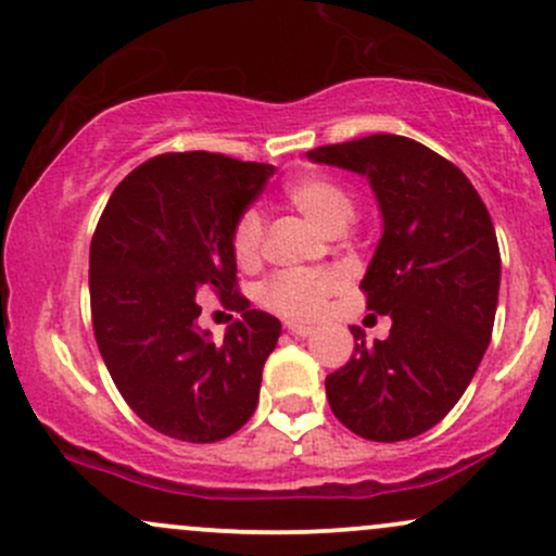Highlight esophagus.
<instances>
[{
    "label": "esophagus",
    "instance_id": "obj_1",
    "mask_svg": "<svg viewBox=\"0 0 556 556\" xmlns=\"http://www.w3.org/2000/svg\"><path fill=\"white\" fill-rule=\"evenodd\" d=\"M285 329L290 331L292 337H311V334H314V327H305V324H295V321H287Z\"/></svg>",
    "mask_w": 556,
    "mask_h": 556
}]
</instances>
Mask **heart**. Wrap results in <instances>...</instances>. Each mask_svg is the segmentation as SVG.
Segmentation results:
<instances>
[{
	"label": "heart",
	"mask_w": 556,
	"mask_h": 556,
	"mask_svg": "<svg viewBox=\"0 0 556 556\" xmlns=\"http://www.w3.org/2000/svg\"><path fill=\"white\" fill-rule=\"evenodd\" d=\"M285 198L305 219L327 235L348 229L355 219V203L340 182L327 177H298L285 188ZM264 248V219L258 212L240 214L232 229V253L240 266L256 264ZM342 287L337 271H282L261 287V303L287 318H314L329 295Z\"/></svg>",
	"instance_id": "obj_1"
}]
</instances>
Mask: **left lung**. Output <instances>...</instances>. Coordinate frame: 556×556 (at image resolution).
I'll return each mask as SVG.
<instances>
[{
  "label": "left lung",
  "mask_w": 556,
  "mask_h": 556,
  "mask_svg": "<svg viewBox=\"0 0 556 556\" xmlns=\"http://www.w3.org/2000/svg\"><path fill=\"white\" fill-rule=\"evenodd\" d=\"M316 164L371 182L381 240L363 277L368 311L392 318L327 376L340 424L371 442H402L455 407L486 353L500 300V242L468 177L424 143L368 136L308 151Z\"/></svg>",
  "instance_id": "obj_1"
}]
</instances>
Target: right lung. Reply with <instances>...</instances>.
Returning <instances> with one entry per match:
<instances>
[{"label":"right lung","mask_w":556,"mask_h":556,"mask_svg":"<svg viewBox=\"0 0 556 556\" xmlns=\"http://www.w3.org/2000/svg\"><path fill=\"white\" fill-rule=\"evenodd\" d=\"M271 175L208 151L154 156L114 188L96 227V344L132 413L164 437L219 442L256 410L282 324L238 292L232 229ZM206 289L241 314L222 345L197 327Z\"/></svg>","instance_id":"right-lung-1"}]
</instances>
